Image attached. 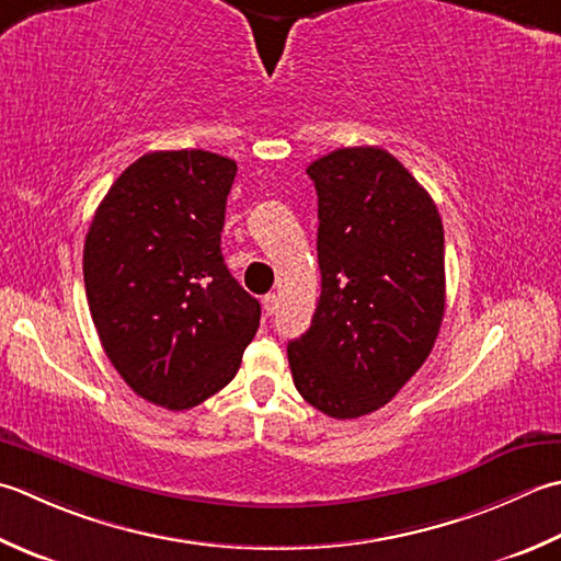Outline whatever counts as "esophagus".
I'll list each match as a JSON object with an SVG mask.
<instances>
[{
  "mask_svg": "<svg viewBox=\"0 0 561 561\" xmlns=\"http://www.w3.org/2000/svg\"><path fill=\"white\" fill-rule=\"evenodd\" d=\"M262 309H265L267 316H272L274 311H277V294H267L265 299H262Z\"/></svg>",
  "mask_w": 561,
  "mask_h": 561,
  "instance_id": "obj_1",
  "label": "esophagus"
}]
</instances>
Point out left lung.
<instances>
[{"mask_svg": "<svg viewBox=\"0 0 561 561\" xmlns=\"http://www.w3.org/2000/svg\"><path fill=\"white\" fill-rule=\"evenodd\" d=\"M321 299L287 345L294 387L337 421L389 403L431 355L445 316V233L419 180L381 148L309 164Z\"/></svg>", "mask_w": 561, "mask_h": 561, "instance_id": "1", "label": "left lung"}]
</instances>
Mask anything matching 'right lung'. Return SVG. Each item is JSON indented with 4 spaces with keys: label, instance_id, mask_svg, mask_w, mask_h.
I'll list each match as a JSON object with an SVG mask.
<instances>
[{
    "label": "right lung",
    "instance_id": "add662e5",
    "mask_svg": "<svg viewBox=\"0 0 561 561\" xmlns=\"http://www.w3.org/2000/svg\"><path fill=\"white\" fill-rule=\"evenodd\" d=\"M238 164L158 150L121 172L84 240V289L106 357L138 397L194 409L236 377L260 301L221 255Z\"/></svg>",
    "mask_w": 561,
    "mask_h": 561
}]
</instances>
